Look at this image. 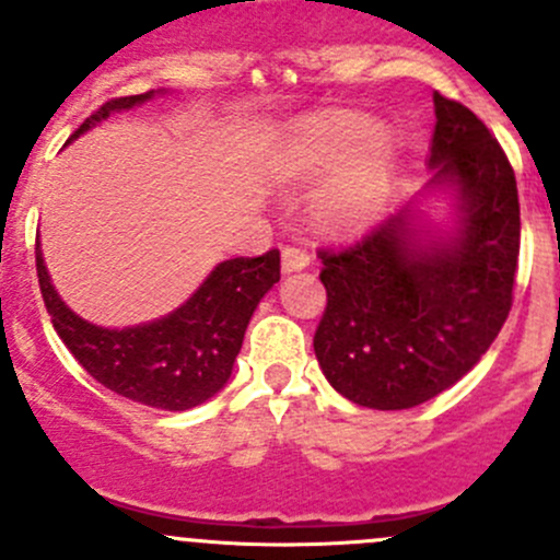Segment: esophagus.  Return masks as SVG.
Listing matches in <instances>:
<instances>
[{
	"label": "esophagus",
	"mask_w": 560,
	"mask_h": 560,
	"mask_svg": "<svg viewBox=\"0 0 560 560\" xmlns=\"http://www.w3.org/2000/svg\"><path fill=\"white\" fill-rule=\"evenodd\" d=\"M308 262H312V254L303 246H284V252H281V268H284L287 273H290V270H303Z\"/></svg>",
	"instance_id": "34e87169"
}]
</instances>
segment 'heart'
<instances>
[{"mask_svg": "<svg viewBox=\"0 0 560 560\" xmlns=\"http://www.w3.org/2000/svg\"><path fill=\"white\" fill-rule=\"evenodd\" d=\"M347 167L322 195L319 213L330 224H354L365 217L376 184L393 160V138L387 132H369V121L352 113H338L298 140L284 156L290 175H308L347 160Z\"/></svg>", "mask_w": 560, "mask_h": 560, "instance_id": "1", "label": "heart"}]
</instances>
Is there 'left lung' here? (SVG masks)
<instances>
[{"label": "left lung", "mask_w": 560, "mask_h": 560, "mask_svg": "<svg viewBox=\"0 0 560 560\" xmlns=\"http://www.w3.org/2000/svg\"><path fill=\"white\" fill-rule=\"evenodd\" d=\"M428 186H453L457 230L422 244L400 211L349 246L319 248L327 306L314 352L358 406L395 411L436 398L479 363L512 308L521 202L499 140L466 105L433 94Z\"/></svg>", "instance_id": "obj_1"}]
</instances>
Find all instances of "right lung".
<instances>
[{"instance_id":"add662e5","label":"right lung","mask_w":560,"mask_h":560,"mask_svg":"<svg viewBox=\"0 0 560 560\" xmlns=\"http://www.w3.org/2000/svg\"><path fill=\"white\" fill-rule=\"evenodd\" d=\"M154 92L116 97L100 105L70 140L100 124L110 113L145 103ZM37 281L54 330L72 358L113 393L162 411H184L206 404L228 385L244 332L265 292L279 281V248L259 257H235L219 262L195 295L173 314L149 325H92L65 306L45 270L39 244L35 248Z\"/></svg>"}]
</instances>
